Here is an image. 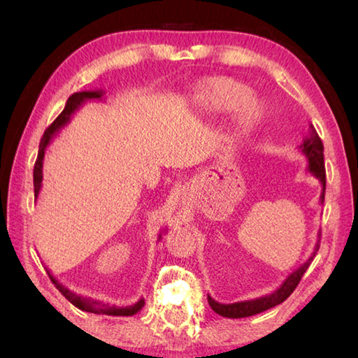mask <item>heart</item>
<instances>
[{"instance_id": "heart-1", "label": "heart", "mask_w": 358, "mask_h": 358, "mask_svg": "<svg viewBox=\"0 0 358 358\" xmlns=\"http://www.w3.org/2000/svg\"><path fill=\"white\" fill-rule=\"evenodd\" d=\"M252 90L246 83L230 77H208L194 88L192 99L197 107L208 113H226L237 110V131L248 136L265 118L262 102L251 98Z\"/></svg>"}]
</instances>
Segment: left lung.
I'll list each match as a JSON object with an SVG mask.
<instances>
[{
  "label": "left lung",
  "mask_w": 358,
  "mask_h": 358,
  "mask_svg": "<svg viewBox=\"0 0 358 358\" xmlns=\"http://www.w3.org/2000/svg\"><path fill=\"white\" fill-rule=\"evenodd\" d=\"M301 153L305 155L308 159V171L316 177L320 185H322V192H320V202L324 203V197H325V167H324V145L320 137L317 136L314 126H310V136H308L303 143L300 145ZM316 251H319V240L316 246H314V252L311 254V257L306 260L305 264L300 265L299 268L292 271L286 280L282 281V284L278 287L275 292H271L268 295L259 296V299H252V300H245V301H237V303H220L211 299L208 295V305L211 306L216 314H220L222 317H229V319H241V317H250L254 316V314L264 313L270 308H273L276 305H280L287 296L294 292L295 287L299 286V282L301 280L303 273H305L308 266H310L313 257L316 256Z\"/></svg>",
  "instance_id": "obj_1"
}]
</instances>
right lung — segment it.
<instances>
[{"label":"right lung","instance_id":"right-lung-1","mask_svg":"<svg viewBox=\"0 0 358 358\" xmlns=\"http://www.w3.org/2000/svg\"><path fill=\"white\" fill-rule=\"evenodd\" d=\"M102 96H104V92H102V90H94V92H80V93H74L72 96H69V99L66 101V106L63 108V112L59 113L57 120L53 121V123L45 129L44 136H42V138H41L38 159H36L34 172H33L34 199H38L41 186H42V164H44V155H45L47 145L50 143L53 136H55L57 132L63 128V126L69 123L71 117L74 115V112L77 110L78 107L83 106V102L94 101V99L99 101V99H102ZM161 237H162V232L159 234V238H157V241L161 240ZM47 273H48V276H50L52 282L55 284L59 292H62L66 296V299H68L72 303V305L77 306L78 310H82V311L94 313V314H106V316H134V314L141 311L143 305H145V300L141 299L131 306H124V308L110 306V305H107V303L88 299V296H83V295H77L76 292H72V290H69L68 287L63 286L62 282H58L55 278L50 275V271H47Z\"/></svg>","mask_w":358,"mask_h":358}]
</instances>
